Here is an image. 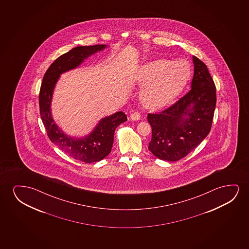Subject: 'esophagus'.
I'll return each instance as SVG.
<instances>
[{
	"label": "esophagus",
	"mask_w": 249,
	"mask_h": 249,
	"mask_svg": "<svg viewBox=\"0 0 249 249\" xmlns=\"http://www.w3.org/2000/svg\"><path fill=\"white\" fill-rule=\"evenodd\" d=\"M140 112H133L131 114L130 116V119L132 121H139L140 119Z\"/></svg>",
	"instance_id": "34e87169"
}]
</instances>
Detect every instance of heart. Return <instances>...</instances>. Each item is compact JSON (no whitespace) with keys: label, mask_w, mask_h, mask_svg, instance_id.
Wrapping results in <instances>:
<instances>
[{"label":"heart","mask_w":249,"mask_h":249,"mask_svg":"<svg viewBox=\"0 0 249 249\" xmlns=\"http://www.w3.org/2000/svg\"><path fill=\"white\" fill-rule=\"evenodd\" d=\"M191 75V66L184 60L147 62L136 74L137 82L144 86L140 93L141 101L152 109L166 107L184 90Z\"/></svg>","instance_id":"1"}]
</instances>
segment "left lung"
<instances>
[{
	"label": "left lung",
	"mask_w": 249,
	"mask_h": 249,
	"mask_svg": "<svg viewBox=\"0 0 249 249\" xmlns=\"http://www.w3.org/2000/svg\"><path fill=\"white\" fill-rule=\"evenodd\" d=\"M191 89L174 106L148 114L152 128L149 150L160 160L176 161L186 157L208 136L216 106V88L207 65L192 57Z\"/></svg>",
	"instance_id": "1"
}]
</instances>
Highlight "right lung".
I'll return each mask as SVG.
<instances>
[{
	"mask_svg": "<svg viewBox=\"0 0 249 249\" xmlns=\"http://www.w3.org/2000/svg\"><path fill=\"white\" fill-rule=\"evenodd\" d=\"M106 48L107 45L76 47L58 57L45 73L39 94L40 114L48 138L69 157L86 163L99 161L109 155L115 130L120 124L126 122V114L118 111L104 117L89 134L75 138L64 133L54 123L52 116V98L61 74L77 68L86 58Z\"/></svg>",
	"mask_w": 249,
	"mask_h": 249,
	"instance_id": "1",
	"label": "right lung"
}]
</instances>
